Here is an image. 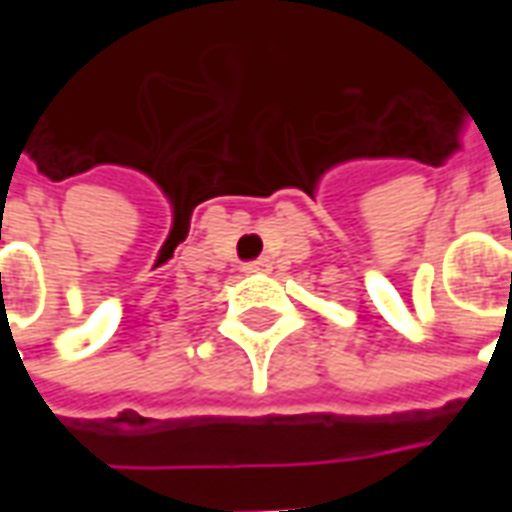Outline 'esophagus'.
Segmentation results:
<instances>
[{
	"label": "esophagus",
	"mask_w": 512,
	"mask_h": 512,
	"mask_svg": "<svg viewBox=\"0 0 512 512\" xmlns=\"http://www.w3.org/2000/svg\"><path fill=\"white\" fill-rule=\"evenodd\" d=\"M268 268H271V260H268V257H260L255 263H246L244 271L246 274H260V271H268Z\"/></svg>",
	"instance_id": "esophagus-1"
}]
</instances>
